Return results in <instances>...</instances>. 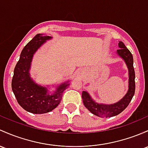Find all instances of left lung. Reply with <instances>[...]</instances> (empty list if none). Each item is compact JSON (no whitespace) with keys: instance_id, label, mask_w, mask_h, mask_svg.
Here are the masks:
<instances>
[{"instance_id":"obj_1","label":"left lung","mask_w":148,"mask_h":148,"mask_svg":"<svg viewBox=\"0 0 148 148\" xmlns=\"http://www.w3.org/2000/svg\"><path fill=\"white\" fill-rule=\"evenodd\" d=\"M118 46L119 49L116 50V53L124 61L129 71V88L126 95L115 103L103 104L95 102L87 90H84L82 92V99L84 106L92 114L100 117H111L119 114L127 108L135 93L136 86L133 56L123 42H119Z\"/></svg>"}]
</instances>
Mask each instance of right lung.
<instances>
[{
	"label": "right lung",
	"mask_w": 148,
	"mask_h": 148,
	"mask_svg": "<svg viewBox=\"0 0 148 148\" xmlns=\"http://www.w3.org/2000/svg\"><path fill=\"white\" fill-rule=\"evenodd\" d=\"M52 36L42 34L36 35L24 46L14 69L12 89L19 105L24 110L33 114H44L51 112L60 103L64 90L67 88L69 80L58 84L53 92L50 86L38 84L30 75L34 55ZM53 86V85L52 86Z\"/></svg>",
	"instance_id": "right-lung-1"
}]
</instances>
